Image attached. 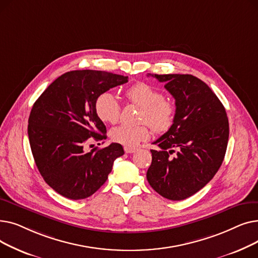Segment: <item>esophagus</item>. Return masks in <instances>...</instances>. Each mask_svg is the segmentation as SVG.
<instances>
[{
    "label": "esophagus",
    "mask_w": 258,
    "mask_h": 258,
    "mask_svg": "<svg viewBox=\"0 0 258 258\" xmlns=\"http://www.w3.org/2000/svg\"><path fill=\"white\" fill-rule=\"evenodd\" d=\"M124 152L126 153V154H133V153H135L136 152V148H133V147H124Z\"/></svg>",
    "instance_id": "34e87169"
}]
</instances>
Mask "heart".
<instances>
[{"mask_svg":"<svg viewBox=\"0 0 258 258\" xmlns=\"http://www.w3.org/2000/svg\"><path fill=\"white\" fill-rule=\"evenodd\" d=\"M126 99L142 108L140 121L145 122L158 134L166 133L173 125L177 115L175 104L164 98V94L154 86L139 83L130 87L125 93ZM120 104L115 95L103 92L95 100V112L104 123L115 124L120 118ZM148 128L145 124H122L111 131L114 142L126 147L137 146L148 138Z\"/></svg>","mask_w":258,"mask_h":258,"instance_id":"obj_1","label":"heart"}]
</instances>
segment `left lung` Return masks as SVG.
I'll use <instances>...</instances> for the list:
<instances>
[{"mask_svg":"<svg viewBox=\"0 0 258 258\" xmlns=\"http://www.w3.org/2000/svg\"><path fill=\"white\" fill-rule=\"evenodd\" d=\"M150 75L165 84L177 115L170 130L153 143L159 150L151 151L146 178L163 198L181 201L201 190L221 167L229 138L227 113L212 90L196 76Z\"/></svg>","mask_w":258,"mask_h":258,"instance_id":"1","label":"left lung"}]
</instances>
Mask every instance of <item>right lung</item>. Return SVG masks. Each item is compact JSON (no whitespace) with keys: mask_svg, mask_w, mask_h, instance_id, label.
I'll return each mask as SVG.
<instances>
[{"mask_svg":"<svg viewBox=\"0 0 258 258\" xmlns=\"http://www.w3.org/2000/svg\"><path fill=\"white\" fill-rule=\"evenodd\" d=\"M127 76L95 70L62 74L34 102L28 137L38 171L60 196L86 199L96 192L124 154L119 143L90 152L92 139H105L106 127L95 112L98 95L127 83Z\"/></svg>","mask_w":258,"mask_h":258,"instance_id":"add662e5","label":"right lung"}]
</instances>
